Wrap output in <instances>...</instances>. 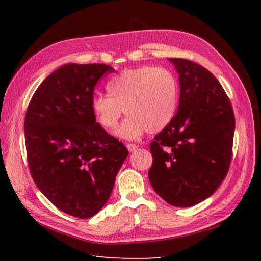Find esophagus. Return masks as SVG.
Instances as JSON below:
<instances>
[{"label":"esophagus","instance_id":"obj_1","mask_svg":"<svg viewBox=\"0 0 261 261\" xmlns=\"http://www.w3.org/2000/svg\"><path fill=\"white\" fill-rule=\"evenodd\" d=\"M126 148H127V150H129V152H135L138 149V146L135 145V143H127Z\"/></svg>","mask_w":261,"mask_h":261}]
</instances>
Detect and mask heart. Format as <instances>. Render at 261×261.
<instances>
[{
    "label": "heart",
    "instance_id": "heart-1",
    "mask_svg": "<svg viewBox=\"0 0 261 261\" xmlns=\"http://www.w3.org/2000/svg\"><path fill=\"white\" fill-rule=\"evenodd\" d=\"M107 88L109 95L93 96V113L108 130L115 129L123 112L129 115L116 131V136L125 140L138 139L146 131L164 130L178 107V81L163 67L126 69L110 80Z\"/></svg>",
    "mask_w": 261,
    "mask_h": 261
}]
</instances>
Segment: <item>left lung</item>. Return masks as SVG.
I'll return each mask as SVG.
<instances>
[{"instance_id": "obj_1", "label": "left lung", "mask_w": 261, "mask_h": 261, "mask_svg": "<svg viewBox=\"0 0 261 261\" xmlns=\"http://www.w3.org/2000/svg\"><path fill=\"white\" fill-rule=\"evenodd\" d=\"M179 75L178 111L150 143L149 180L173 206L190 207L218 190L230 167L234 114L219 81L191 60L169 58Z\"/></svg>"}]
</instances>
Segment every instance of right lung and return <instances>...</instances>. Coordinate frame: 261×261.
Segmentation results:
<instances>
[{
    "label": "right lung",
    "mask_w": 261,
    "mask_h": 261,
    "mask_svg": "<svg viewBox=\"0 0 261 261\" xmlns=\"http://www.w3.org/2000/svg\"><path fill=\"white\" fill-rule=\"evenodd\" d=\"M105 64H67L47 76L27 109L24 137L37 187L64 213L87 219L112 193L127 149L97 123L93 91Z\"/></svg>",
    "instance_id": "obj_1"
}]
</instances>
